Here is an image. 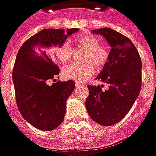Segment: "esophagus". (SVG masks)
Returning a JSON list of instances; mask_svg holds the SVG:
<instances>
[{"label": "esophagus", "instance_id": "1", "mask_svg": "<svg viewBox=\"0 0 156 156\" xmlns=\"http://www.w3.org/2000/svg\"><path fill=\"white\" fill-rule=\"evenodd\" d=\"M75 86H76V88H78V87H81V86H83V83H78V82H75Z\"/></svg>", "mask_w": 156, "mask_h": 156}]
</instances>
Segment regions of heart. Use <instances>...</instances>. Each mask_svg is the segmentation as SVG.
Instances as JSON below:
<instances>
[{
    "mask_svg": "<svg viewBox=\"0 0 156 156\" xmlns=\"http://www.w3.org/2000/svg\"><path fill=\"white\" fill-rule=\"evenodd\" d=\"M75 46L81 50H84L82 56L83 62L70 63L62 68V75L67 79L83 82L89 78L94 72V65L101 68L107 62L108 58V49L99 45L97 37L92 35L78 36L74 39ZM51 52L61 63H66L73 57V51L71 47L65 42L59 47L51 49Z\"/></svg>",
    "mask_w": 156,
    "mask_h": 156,
    "instance_id": "heart-1",
    "label": "heart"
}]
</instances>
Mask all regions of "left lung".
<instances>
[{
  "mask_svg": "<svg viewBox=\"0 0 156 156\" xmlns=\"http://www.w3.org/2000/svg\"><path fill=\"white\" fill-rule=\"evenodd\" d=\"M92 33L103 36L111 47L108 62L96 79L108 85L88 88L85 102L87 112L96 123L110 126L127 115L140 94L142 63L137 49L125 36L108 27L95 29Z\"/></svg>",
  "mask_w": 156,
  "mask_h": 156,
  "instance_id": "1",
  "label": "left lung"
}]
</instances>
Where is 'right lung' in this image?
Here are the masks:
<instances>
[{
  "label": "right lung",
  "mask_w": 156,
  "mask_h": 156,
  "mask_svg": "<svg viewBox=\"0 0 156 156\" xmlns=\"http://www.w3.org/2000/svg\"><path fill=\"white\" fill-rule=\"evenodd\" d=\"M78 31L41 30L27 40L17 52L12 71L17 108L22 117L40 130H52L61 124L67 99L75 88L73 80L56 82L60 70L48 49L61 46ZM50 80L55 81L52 85L49 84Z\"/></svg>",
  "instance_id": "obj_1"
}]
</instances>
